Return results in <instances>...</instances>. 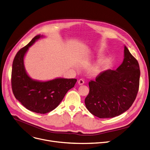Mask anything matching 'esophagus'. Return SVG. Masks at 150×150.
Listing matches in <instances>:
<instances>
[{"instance_id":"obj_1","label":"esophagus","mask_w":150,"mask_h":150,"mask_svg":"<svg viewBox=\"0 0 150 150\" xmlns=\"http://www.w3.org/2000/svg\"><path fill=\"white\" fill-rule=\"evenodd\" d=\"M78 83H79V84H80V85H81V84H84V80H83V79H80V80H79V82H78Z\"/></svg>"}]
</instances>
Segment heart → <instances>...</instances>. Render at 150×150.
<instances>
[{"label": "heart", "instance_id": "b5f03b06", "mask_svg": "<svg viewBox=\"0 0 150 150\" xmlns=\"http://www.w3.org/2000/svg\"><path fill=\"white\" fill-rule=\"evenodd\" d=\"M107 63V60H102L101 64L103 65V64H105Z\"/></svg>", "mask_w": 150, "mask_h": 150}]
</instances>
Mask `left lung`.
<instances>
[{"instance_id": "8db88e82", "label": "left lung", "mask_w": 150, "mask_h": 150, "mask_svg": "<svg viewBox=\"0 0 150 150\" xmlns=\"http://www.w3.org/2000/svg\"><path fill=\"white\" fill-rule=\"evenodd\" d=\"M139 62L125 47V58L116 70L100 72L89 82V93L84 100L91 113L99 118H113L131 107L140 83Z\"/></svg>"}]
</instances>
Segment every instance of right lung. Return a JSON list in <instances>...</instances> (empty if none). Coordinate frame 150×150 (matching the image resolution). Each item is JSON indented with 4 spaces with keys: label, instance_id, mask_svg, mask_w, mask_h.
I'll list each match as a JSON object with an SVG mask.
<instances>
[{
    "label": "right lung",
    "instance_id": "right-lung-1",
    "mask_svg": "<svg viewBox=\"0 0 150 150\" xmlns=\"http://www.w3.org/2000/svg\"><path fill=\"white\" fill-rule=\"evenodd\" d=\"M40 37L37 35L19 50L13 62L11 88L15 98L31 112L45 114L56 108L67 91L74 87L76 79H56L45 82L34 81L24 69L23 59L29 47Z\"/></svg>",
    "mask_w": 150,
    "mask_h": 150
}]
</instances>
